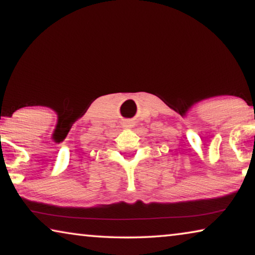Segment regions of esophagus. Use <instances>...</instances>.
<instances>
[{"mask_svg":"<svg viewBox=\"0 0 255 255\" xmlns=\"http://www.w3.org/2000/svg\"><path fill=\"white\" fill-rule=\"evenodd\" d=\"M126 127H129V126H126Z\"/></svg>","mask_w":255,"mask_h":255,"instance_id":"1","label":"esophagus"}]
</instances>
